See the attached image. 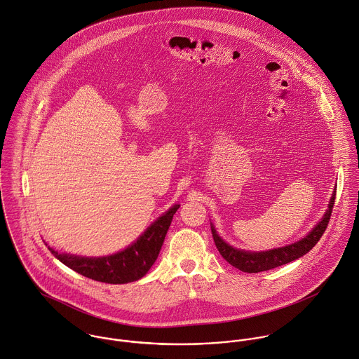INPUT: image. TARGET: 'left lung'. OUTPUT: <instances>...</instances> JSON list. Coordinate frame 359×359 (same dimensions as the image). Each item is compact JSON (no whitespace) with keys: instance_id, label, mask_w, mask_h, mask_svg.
Listing matches in <instances>:
<instances>
[{"instance_id":"obj_1","label":"left lung","mask_w":359,"mask_h":359,"mask_svg":"<svg viewBox=\"0 0 359 359\" xmlns=\"http://www.w3.org/2000/svg\"><path fill=\"white\" fill-rule=\"evenodd\" d=\"M334 200H336V191L332 196V200L329 203V210L326 211L325 216L320 219V222L313 227V230L302 240L286 245L282 248H275V250H269V251H264V252H248V251H241L237 248L230 247L229 244H226L217 234H216L215 229L211 227L212 230V237L215 241L216 248L220 252V255L234 268L247 272V273H258V272H264V271H269L278 266H282L285 264H288L294 259H298L299 257L305 255L308 251H311L316 243L320 240V237L323 236L330 216L333 212V205H334Z\"/></svg>"}]
</instances>
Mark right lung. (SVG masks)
<instances>
[{"mask_svg":"<svg viewBox=\"0 0 359 359\" xmlns=\"http://www.w3.org/2000/svg\"><path fill=\"white\" fill-rule=\"evenodd\" d=\"M180 205H173L168 212L156 219L140 238L115 255L104 258H83L69 254H60L48 247L55 258L74 272L108 285H125L142 279L154 265L173 215Z\"/></svg>","mask_w":359,"mask_h":359,"instance_id":"1","label":"right lung"}]
</instances>
